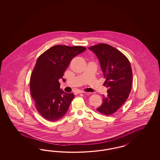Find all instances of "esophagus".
I'll use <instances>...</instances> for the list:
<instances>
[{
    "instance_id": "esophagus-1",
    "label": "esophagus",
    "mask_w": 160,
    "mask_h": 160,
    "mask_svg": "<svg viewBox=\"0 0 160 160\" xmlns=\"http://www.w3.org/2000/svg\"><path fill=\"white\" fill-rule=\"evenodd\" d=\"M74 94H78V93H85V92L83 91H80V90H78V91H76L74 92Z\"/></svg>"
}]
</instances>
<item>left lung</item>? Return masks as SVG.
Segmentation results:
<instances>
[{
	"label": "left lung",
	"mask_w": 160,
	"mask_h": 160,
	"mask_svg": "<svg viewBox=\"0 0 160 160\" xmlns=\"http://www.w3.org/2000/svg\"><path fill=\"white\" fill-rule=\"evenodd\" d=\"M97 56L106 82L107 95L97 110L105 115L114 113L128 98L131 90L132 73L127 57L112 46L99 44L88 48Z\"/></svg>",
	"instance_id": "obj_1"
}]
</instances>
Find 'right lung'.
<instances>
[{
  "label": "right lung",
  "mask_w": 160,
  "mask_h": 160,
  "mask_svg": "<svg viewBox=\"0 0 160 160\" xmlns=\"http://www.w3.org/2000/svg\"><path fill=\"white\" fill-rule=\"evenodd\" d=\"M86 50L82 46L56 45L39 56L31 75L30 90L37 110L47 121L59 120L68 112L74 95L61 89L59 80L63 79L71 60Z\"/></svg>",
  "instance_id": "1"
}]
</instances>
